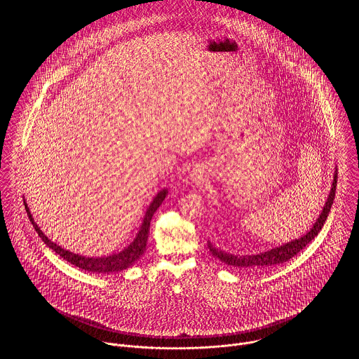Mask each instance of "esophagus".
Returning <instances> with one entry per match:
<instances>
[{
	"label": "esophagus",
	"mask_w": 359,
	"mask_h": 359,
	"mask_svg": "<svg viewBox=\"0 0 359 359\" xmlns=\"http://www.w3.org/2000/svg\"><path fill=\"white\" fill-rule=\"evenodd\" d=\"M191 179H192V182H196V179H198V177H196L195 175H191Z\"/></svg>",
	"instance_id": "34e87169"
}]
</instances>
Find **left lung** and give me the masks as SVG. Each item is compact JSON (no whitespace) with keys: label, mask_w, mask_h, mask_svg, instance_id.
<instances>
[{"label":"left lung","mask_w":359,"mask_h":359,"mask_svg":"<svg viewBox=\"0 0 359 359\" xmlns=\"http://www.w3.org/2000/svg\"><path fill=\"white\" fill-rule=\"evenodd\" d=\"M337 180H338V172L335 171L334 180H332V187H331L330 195L327 198L325 207L322 210V214L316 219L313 227L308 231L307 234H304L302 238L290 241V242H287V243H284L278 248H274V249H271V250L264 252V253H259V255H246V256H238V255H231V253L223 252L221 249L215 248L208 241L207 246H208L211 255L215 258H218L219 261L224 262L226 265H230V266H234V268H238V269H265V268H271L273 265L283 264V262L288 261L292 257L296 256L300 250H303L308 243L320 233L323 224L327 221V217L330 214L331 205L334 203Z\"/></svg>","instance_id":"1"}]
</instances>
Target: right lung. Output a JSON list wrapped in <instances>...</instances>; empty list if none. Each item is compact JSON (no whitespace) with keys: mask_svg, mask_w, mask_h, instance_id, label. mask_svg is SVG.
Returning a JSON list of instances; mask_svg holds the SVG:
<instances>
[{"mask_svg":"<svg viewBox=\"0 0 359 359\" xmlns=\"http://www.w3.org/2000/svg\"><path fill=\"white\" fill-rule=\"evenodd\" d=\"M167 194H168V189H161V191L154 196L152 203L149 205L147 212H145L144 222L141 224L140 231L137 233L136 238H135V241H133L128 248H125L122 252L117 253V255H111V256L107 257H98V258L79 256V255H75V253H71L69 250L62 249L59 245H56L55 242H52L51 239H48V237L40 230V227L34 222V218H32V214H31L28 205L25 203V201H24V205H25L27 214H28L31 222L34 224V230L37 231L39 237L43 239L44 243H46L50 249H52L56 255H59L62 258H65L66 261H69V264L78 266L79 269L87 271V272H93V273H113V272H120V271H123V269L129 268L130 265H133L135 261H137L140 257L144 255L145 248H147V242H148L151 219H152L156 210L158 208V205H161L163 201L165 199Z\"/></svg>","mask_w":359,"mask_h":359,"instance_id":"1","label":"right lung"}]
</instances>
